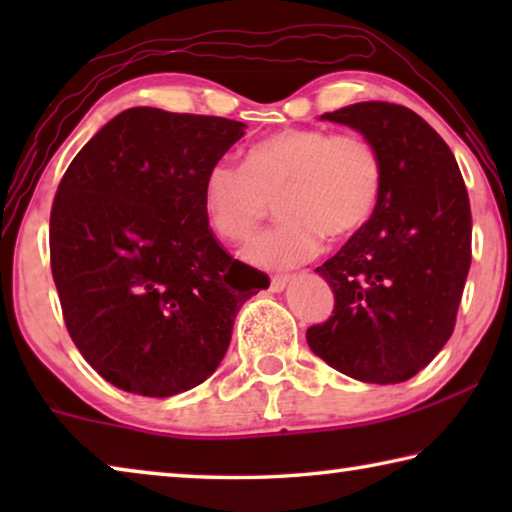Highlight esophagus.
<instances>
[{
	"label": "esophagus",
	"mask_w": 512,
	"mask_h": 512,
	"mask_svg": "<svg viewBox=\"0 0 512 512\" xmlns=\"http://www.w3.org/2000/svg\"><path fill=\"white\" fill-rule=\"evenodd\" d=\"M289 282H291L289 275H275V277H271V291L280 293V291L287 289Z\"/></svg>",
	"instance_id": "34e87169"
}]
</instances>
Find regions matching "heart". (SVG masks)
Wrapping results in <instances>:
<instances>
[{
	"mask_svg": "<svg viewBox=\"0 0 512 512\" xmlns=\"http://www.w3.org/2000/svg\"><path fill=\"white\" fill-rule=\"evenodd\" d=\"M384 162L361 135L287 128L250 146L244 167L216 162L203 180L207 223L225 241H246L275 203L282 223L262 232L241 257L259 268H293L332 241L357 235L375 214Z\"/></svg>",
	"mask_w": 512,
	"mask_h": 512,
	"instance_id": "b5f03b06",
	"label": "heart"
}]
</instances>
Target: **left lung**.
<instances>
[{
  "mask_svg": "<svg viewBox=\"0 0 512 512\" xmlns=\"http://www.w3.org/2000/svg\"><path fill=\"white\" fill-rule=\"evenodd\" d=\"M320 119L377 146L384 187L366 228L316 268L334 311L307 329V343L352 379L400 384L454 332L472 262L470 198L454 153L413 110L363 101Z\"/></svg>",
  "mask_w": 512,
  "mask_h": 512,
  "instance_id": "left-lung-1",
  "label": "left lung"
}]
</instances>
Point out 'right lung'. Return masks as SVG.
<instances>
[{
    "mask_svg": "<svg viewBox=\"0 0 512 512\" xmlns=\"http://www.w3.org/2000/svg\"><path fill=\"white\" fill-rule=\"evenodd\" d=\"M246 124L131 108L69 164L51 207V273L85 361L126 393L171 397L219 368L237 311L268 277L232 259L203 180Z\"/></svg>",
    "mask_w": 512,
    "mask_h": 512,
    "instance_id": "obj_1",
    "label": "right lung"
}]
</instances>
